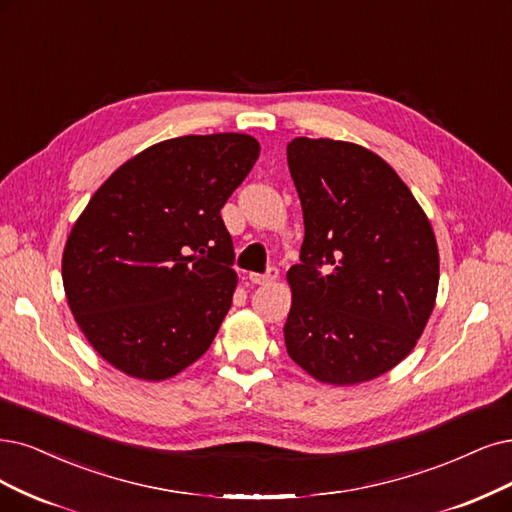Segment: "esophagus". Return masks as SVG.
Returning a JSON list of instances; mask_svg holds the SVG:
<instances>
[{"label":"esophagus","instance_id":"esophagus-1","mask_svg":"<svg viewBox=\"0 0 512 512\" xmlns=\"http://www.w3.org/2000/svg\"><path fill=\"white\" fill-rule=\"evenodd\" d=\"M278 278V270L274 266L268 268L266 274H249V280L253 282V285H272V282Z\"/></svg>","mask_w":512,"mask_h":512}]
</instances>
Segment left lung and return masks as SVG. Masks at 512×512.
<instances>
[{
  "mask_svg": "<svg viewBox=\"0 0 512 512\" xmlns=\"http://www.w3.org/2000/svg\"><path fill=\"white\" fill-rule=\"evenodd\" d=\"M287 162L304 211L285 344L314 380L369 382L415 348L439 289L432 225L367 147L297 137Z\"/></svg>",
  "mask_w": 512,
  "mask_h": 512,
  "instance_id": "1",
  "label": "left lung"
}]
</instances>
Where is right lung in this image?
<instances>
[{
	"mask_svg": "<svg viewBox=\"0 0 512 512\" xmlns=\"http://www.w3.org/2000/svg\"><path fill=\"white\" fill-rule=\"evenodd\" d=\"M259 149L240 132L168 139L94 192L65 244L63 287L109 365L160 382L213 344L238 285L221 208Z\"/></svg>",
	"mask_w": 512,
	"mask_h": 512,
	"instance_id": "obj_1",
	"label": "right lung"
}]
</instances>
